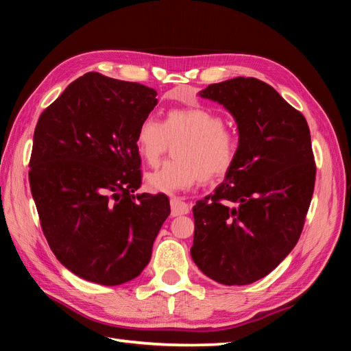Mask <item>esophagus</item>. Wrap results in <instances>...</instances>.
<instances>
[{"label": "esophagus", "mask_w": 351, "mask_h": 351, "mask_svg": "<svg viewBox=\"0 0 351 351\" xmlns=\"http://www.w3.org/2000/svg\"><path fill=\"white\" fill-rule=\"evenodd\" d=\"M169 205H171V217L189 214V205L183 199L171 197V200H169Z\"/></svg>", "instance_id": "34e87169"}]
</instances>
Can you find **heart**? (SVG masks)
Returning <instances> with one entry per match:
<instances>
[{
	"label": "heart",
	"instance_id": "heart-1",
	"mask_svg": "<svg viewBox=\"0 0 351 351\" xmlns=\"http://www.w3.org/2000/svg\"><path fill=\"white\" fill-rule=\"evenodd\" d=\"M224 125L219 114L199 105L169 110L164 123L145 117L134 143L147 165L155 167L169 142L180 141L174 147L176 159L147 174L146 186L152 192L174 193L226 177L237 162L240 141Z\"/></svg>",
	"mask_w": 351,
	"mask_h": 351
}]
</instances>
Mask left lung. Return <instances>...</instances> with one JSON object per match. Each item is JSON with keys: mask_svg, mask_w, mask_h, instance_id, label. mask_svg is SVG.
<instances>
[{"mask_svg": "<svg viewBox=\"0 0 351 351\" xmlns=\"http://www.w3.org/2000/svg\"><path fill=\"white\" fill-rule=\"evenodd\" d=\"M200 97L234 115L240 154L215 193L193 206L190 253L214 281L252 284L277 268L300 239L316 178L309 125L254 77L209 84Z\"/></svg>", "mask_w": 351, "mask_h": 351, "instance_id": "8db88e82", "label": "left lung"}]
</instances>
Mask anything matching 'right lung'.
I'll use <instances>...</instances> for the list:
<instances>
[{
	"instance_id": "add662e5",
	"label": "right lung",
	"mask_w": 351,
	"mask_h": 351,
	"mask_svg": "<svg viewBox=\"0 0 351 351\" xmlns=\"http://www.w3.org/2000/svg\"><path fill=\"white\" fill-rule=\"evenodd\" d=\"M158 104L156 90L86 73L40 114L29 184L56 258L102 285L136 278L169 215L164 193L142 186L136 130Z\"/></svg>"
}]
</instances>
